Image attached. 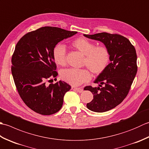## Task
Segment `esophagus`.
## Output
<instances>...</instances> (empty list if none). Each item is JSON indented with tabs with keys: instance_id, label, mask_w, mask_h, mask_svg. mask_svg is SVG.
Returning <instances> with one entry per match:
<instances>
[{
	"instance_id": "34e87169",
	"label": "esophagus",
	"mask_w": 149,
	"mask_h": 149,
	"mask_svg": "<svg viewBox=\"0 0 149 149\" xmlns=\"http://www.w3.org/2000/svg\"><path fill=\"white\" fill-rule=\"evenodd\" d=\"M74 90L78 93H81L83 91V89H82L81 88H74Z\"/></svg>"
}]
</instances>
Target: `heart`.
Returning <instances> with one entry per match:
<instances>
[{"label":"heart","instance_id":"heart-1","mask_svg":"<svg viewBox=\"0 0 149 149\" xmlns=\"http://www.w3.org/2000/svg\"><path fill=\"white\" fill-rule=\"evenodd\" d=\"M72 46L85 55L83 65L86 66L95 75L102 74L107 68L110 61V52L104 46H95V44L84 38H79L72 43ZM52 58L57 65L66 64V49L64 45L58 44L54 47ZM61 79L72 86H79L91 79V74L88 69L68 68L61 72Z\"/></svg>","mask_w":149,"mask_h":149}]
</instances>
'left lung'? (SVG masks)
<instances>
[{"mask_svg": "<svg viewBox=\"0 0 149 149\" xmlns=\"http://www.w3.org/2000/svg\"><path fill=\"white\" fill-rule=\"evenodd\" d=\"M84 36L102 42L110 52L111 63L94 81L99 86L84 88L93 95V99L86 104L88 109L97 113L106 112L127 97L137 73L136 52L130 41L118 34L100 33Z\"/></svg>", "mask_w": 149, "mask_h": 149, "instance_id": "obj_1", "label": "left lung"}]
</instances>
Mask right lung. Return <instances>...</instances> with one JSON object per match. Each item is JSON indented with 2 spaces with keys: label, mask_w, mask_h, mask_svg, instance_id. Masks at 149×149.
Here are the masks:
<instances>
[{
  "label": "right lung",
  "mask_w": 149,
  "mask_h": 149,
  "mask_svg": "<svg viewBox=\"0 0 149 149\" xmlns=\"http://www.w3.org/2000/svg\"><path fill=\"white\" fill-rule=\"evenodd\" d=\"M77 33L55 27H43L18 41L11 58V73L24 102L34 111L50 115L61 109L71 86L64 81L50 83L58 75L52 50L59 42Z\"/></svg>",
  "instance_id": "1"
}]
</instances>
